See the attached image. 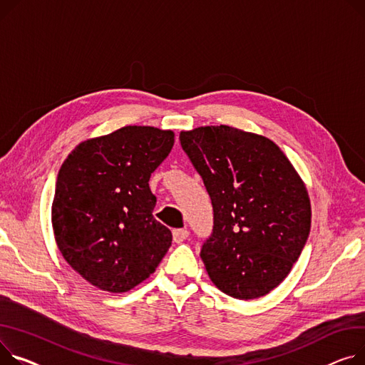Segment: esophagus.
I'll use <instances>...</instances> for the list:
<instances>
[{
  "label": "esophagus",
  "instance_id": "1",
  "mask_svg": "<svg viewBox=\"0 0 365 365\" xmlns=\"http://www.w3.org/2000/svg\"><path fill=\"white\" fill-rule=\"evenodd\" d=\"M189 236V230L187 229H175L173 230V240L176 244H180L185 239H187Z\"/></svg>",
  "mask_w": 365,
  "mask_h": 365
}]
</instances>
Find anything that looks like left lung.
I'll list each match as a JSON object with an SVG mask.
<instances>
[{"label":"left lung","instance_id":"8db88e82","mask_svg":"<svg viewBox=\"0 0 365 365\" xmlns=\"http://www.w3.org/2000/svg\"><path fill=\"white\" fill-rule=\"evenodd\" d=\"M214 211L201 258L211 282L236 299L277 287L298 261L311 227L305 183L269 138L230 126L180 132Z\"/></svg>","mask_w":365,"mask_h":365}]
</instances>
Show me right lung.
Returning <instances> with one entry per match:
<instances>
[{"label": "right lung", "mask_w": 365, "mask_h": 365, "mask_svg": "<svg viewBox=\"0 0 365 365\" xmlns=\"http://www.w3.org/2000/svg\"><path fill=\"white\" fill-rule=\"evenodd\" d=\"M175 133L125 126L81 142L64 160L51 210L57 247L73 270L106 292H128L148 279L172 245L157 222L150 189Z\"/></svg>", "instance_id": "obj_1"}]
</instances>
